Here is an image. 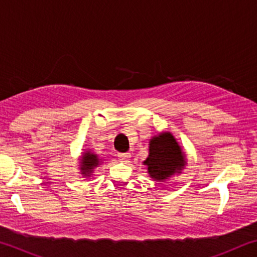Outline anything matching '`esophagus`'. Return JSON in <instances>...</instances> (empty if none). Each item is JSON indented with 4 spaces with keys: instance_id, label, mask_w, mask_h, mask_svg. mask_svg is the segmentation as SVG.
I'll return each mask as SVG.
<instances>
[{
    "instance_id": "obj_1",
    "label": "esophagus",
    "mask_w": 257,
    "mask_h": 257,
    "mask_svg": "<svg viewBox=\"0 0 257 257\" xmlns=\"http://www.w3.org/2000/svg\"><path fill=\"white\" fill-rule=\"evenodd\" d=\"M118 156L121 162H128L130 158V153H120Z\"/></svg>"
}]
</instances>
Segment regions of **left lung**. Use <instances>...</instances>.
Returning a JSON list of instances; mask_svg holds the SVG:
<instances>
[{"instance_id":"1","label":"left lung","mask_w":257,"mask_h":257,"mask_svg":"<svg viewBox=\"0 0 257 257\" xmlns=\"http://www.w3.org/2000/svg\"><path fill=\"white\" fill-rule=\"evenodd\" d=\"M185 156L180 146L170 133L153 137L150 142V155L146 164L150 176L155 180L163 181L180 171L185 167Z\"/></svg>"}]
</instances>
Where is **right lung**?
<instances>
[{"label":"right lung","instance_id":"obj_1","mask_svg":"<svg viewBox=\"0 0 257 257\" xmlns=\"http://www.w3.org/2000/svg\"><path fill=\"white\" fill-rule=\"evenodd\" d=\"M80 163H81V165H80L81 173L85 177H89L90 175H92L93 169L98 165L99 161H98L97 155L87 152V153L82 155V159H81Z\"/></svg>","mask_w":257,"mask_h":257}]
</instances>
